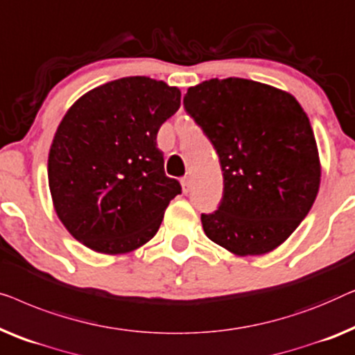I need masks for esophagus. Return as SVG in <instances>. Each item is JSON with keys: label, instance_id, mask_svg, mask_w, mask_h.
<instances>
[{"label": "esophagus", "instance_id": "esophagus-1", "mask_svg": "<svg viewBox=\"0 0 355 355\" xmlns=\"http://www.w3.org/2000/svg\"><path fill=\"white\" fill-rule=\"evenodd\" d=\"M191 177L189 175H184L183 178H182V187H183V191L184 193H188L189 189H191Z\"/></svg>", "mask_w": 355, "mask_h": 355}]
</instances>
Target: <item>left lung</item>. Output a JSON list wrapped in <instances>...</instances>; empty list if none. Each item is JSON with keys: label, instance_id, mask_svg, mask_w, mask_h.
I'll use <instances>...</instances> for the list:
<instances>
[{"label": "left lung", "instance_id": "left-lung-1", "mask_svg": "<svg viewBox=\"0 0 355 355\" xmlns=\"http://www.w3.org/2000/svg\"><path fill=\"white\" fill-rule=\"evenodd\" d=\"M183 106L218 154L223 196L201 214L207 238L238 256L279 246L304 220L320 187L311 122L294 96L246 78L188 88Z\"/></svg>", "mask_w": 355, "mask_h": 355}]
</instances>
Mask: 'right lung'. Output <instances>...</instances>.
I'll return each mask as SVG.
<instances>
[{"label": "right lung", "instance_id": "add662e5", "mask_svg": "<svg viewBox=\"0 0 355 355\" xmlns=\"http://www.w3.org/2000/svg\"><path fill=\"white\" fill-rule=\"evenodd\" d=\"M180 89L125 77L83 94L54 135L48 182L58 217L77 241L123 254L157 233L177 194L157 132L180 107Z\"/></svg>", "mask_w": 355, "mask_h": 355}]
</instances>
